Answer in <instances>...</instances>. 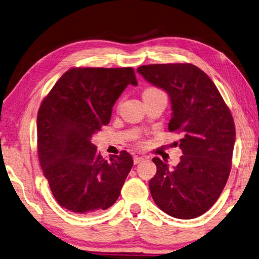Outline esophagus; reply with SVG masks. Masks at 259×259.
I'll use <instances>...</instances> for the list:
<instances>
[{
	"label": "esophagus",
	"instance_id": "1",
	"mask_svg": "<svg viewBox=\"0 0 259 259\" xmlns=\"http://www.w3.org/2000/svg\"><path fill=\"white\" fill-rule=\"evenodd\" d=\"M144 159H145V157L137 156V155H135V156H134V163L135 164H139V163H142Z\"/></svg>",
	"mask_w": 259,
	"mask_h": 259
}]
</instances>
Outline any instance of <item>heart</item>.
<instances>
[{
    "instance_id": "heart-1",
    "label": "heart",
    "mask_w": 259,
    "mask_h": 259,
    "mask_svg": "<svg viewBox=\"0 0 259 259\" xmlns=\"http://www.w3.org/2000/svg\"><path fill=\"white\" fill-rule=\"evenodd\" d=\"M157 93H163V92L161 91V89H158V88L150 87V88L145 89V92L143 94V97L144 96H148V95H153V94H157Z\"/></svg>"
}]
</instances>
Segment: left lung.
Returning <instances> with one entry per match:
<instances>
[{
	"label": "left lung",
	"instance_id": "1",
	"mask_svg": "<svg viewBox=\"0 0 259 259\" xmlns=\"http://www.w3.org/2000/svg\"><path fill=\"white\" fill-rule=\"evenodd\" d=\"M137 71L168 94L173 111L168 131L182 135L177 166L153 158L157 172L149 181L150 194L173 218H198L219 199L231 171L236 140L231 112L211 79L194 64H148Z\"/></svg>",
	"mask_w": 259,
	"mask_h": 259
}]
</instances>
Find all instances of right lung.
I'll list each match as a JSON object with an SVG mask.
<instances>
[{"label":"right lung","mask_w":259,"mask_h":259,"mask_svg":"<svg viewBox=\"0 0 259 259\" xmlns=\"http://www.w3.org/2000/svg\"><path fill=\"white\" fill-rule=\"evenodd\" d=\"M129 83L133 68H71L37 114V152L60 206L76 214L105 210L119 198L134 159L122 150L103 158L92 136L110 122L112 107Z\"/></svg>","instance_id":"add662e5"}]
</instances>
